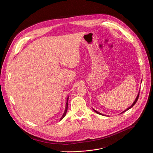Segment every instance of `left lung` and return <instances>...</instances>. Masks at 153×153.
Masks as SVG:
<instances>
[{"instance_id": "8db88e82", "label": "left lung", "mask_w": 153, "mask_h": 153, "mask_svg": "<svg viewBox=\"0 0 153 153\" xmlns=\"http://www.w3.org/2000/svg\"><path fill=\"white\" fill-rule=\"evenodd\" d=\"M141 83H142V81H141ZM139 93H138V94H137V97H136V98L135 100L134 101V102L133 103V104L131 105V106H129V108H128L126 109V110H125L124 111H123V112H122V113H124V112H125V111H128V110H129V109H130V108H132V107H133V106H134V105L136 104V103L137 102V100H138V98H139ZM93 110H94V111H95V112H96V113L97 114H100V115H102V116H105L104 114H102V113H99V112L97 111L96 110H94V109H93Z\"/></svg>"}]
</instances>
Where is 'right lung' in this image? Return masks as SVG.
I'll return each instance as SVG.
<instances>
[{
    "label": "right lung",
    "mask_w": 153,
    "mask_h": 153,
    "mask_svg": "<svg viewBox=\"0 0 153 153\" xmlns=\"http://www.w3.org/2000/svg\"><path fill=\"white\" fill-rule=\"evenodd\" d=\"M68 99H69V96H68V97H67V103H66V106H65V111H64L63 115L62 116V117H61L60 119V121L63 119V118L65 116V115H66V113H67V112L68 105Z\"/></svg>",
    "instance_id": "1"
}]
</instances>
